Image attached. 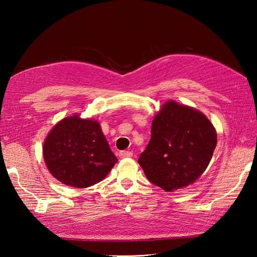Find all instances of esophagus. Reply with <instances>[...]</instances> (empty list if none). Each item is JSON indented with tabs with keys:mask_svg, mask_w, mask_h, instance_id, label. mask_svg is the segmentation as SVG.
<instances>
[{
	"mask_svg": "<svg viewBox=\"0 0 257 257\" xmlns=\"http://www.w3.org/2000/svg\"><path fill=\"white\" fill-rule=\"evenodd\" d=\"M119 157L120 158H132L133 157V152L132 151H120L119 152Z\"/></svg>",
	"mask_w": 257,
	"mask_h": 257,
	"instance_id": "1",
	"label": "esophagus"
}]
</instances>
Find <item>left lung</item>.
<instances>
[{
	"instance_id": "8db88e82",
	"label": "left lung",
	"mask_w": 257,
	"mask_h": 257,
	"mask_svg": "<svg viewBox=\"0 0 257 257\" xmlns=\"http://www.w3.org/2000/svg\"><path fill=\"white\" fill-rule=\"evenodd\" d=\"M216 141L215 129L203 113L168 101L152 121L150 141L138 163L151 183L171 192L205 171Z\"/></svg>"
}]
</instances>
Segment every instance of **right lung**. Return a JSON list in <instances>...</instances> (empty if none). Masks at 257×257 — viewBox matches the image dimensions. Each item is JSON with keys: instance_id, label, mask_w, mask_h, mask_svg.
<instances>
[{"instance_id": "right-lung-1", "label": "right lung", "mask_w": 257, "mask_h": 257, "mask_svg": "<svg viewBox=\"0 0 257 257\" xmlns=\"http://www.w3.org/2000/svg\"><path fill=\"white\" fill-rule=\"evenodd\" d=\"M43 155L53 176L75 188L101 181L118 161L98 121L77 116L63 119L51 130Z\"/></svg>"}]
</instances>
